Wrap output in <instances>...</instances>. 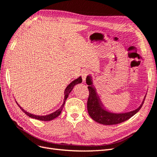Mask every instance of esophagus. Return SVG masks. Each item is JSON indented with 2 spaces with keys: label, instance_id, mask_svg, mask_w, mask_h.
<instances>
[{
  "label": "esophagus",
  "instance_id": "34e87169",
  "mask_svg": "<svg viewBox=\"0 0 157 157\" xmlns=\"http://www.w3.org/2000/svg\"><path fill=\"white\" fill-rule=\"evenodd\" d=\"M88 74H89V72H88V70H84V71H82V80H83L84 82L86 80V77H87Z\"/></svg>",
  "mask_w": 157,
  "mask_h": 157
}]
</instances>
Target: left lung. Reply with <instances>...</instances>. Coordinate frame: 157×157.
I'll return each instance as SVG.
<instances>
[{
  "instance_id": "1",
  "label": "left lung",
  "mask_w": 157,
  "mask_h": 157,
  "mask_svg": "<svg viewBox=\"0 0 157 157\" xmlns=\"http://www.w3.org/2000/svg\"><path fill=\"white\" fill-rule=\"evenodd\" d=\"M86 84L89 86H88V88L90 93L87 102L88 113L90 116L94 121L102 124V125H116V124L124 122L128 120V119H130L134 114H136L140 109H141L145 99V97L141 105L136 110L121 113H112L104 109L103 105H102L101 101H100L98 95L97 94L95 89L94 87H93V83L92 81H91V77L88 76L86 78Z\"/></svg>"
}]
</instances>
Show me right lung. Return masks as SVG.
<instances>
[{"instance_id": "1", "label": "right lung", "mask_w": 157, "mask_h": 157, "mask_svg": "<svg viewBox=\"0 0 157 157\" xmlns=\"http://www.w3.org/2000/svg\"><path fill=\"white\" fill-rule=\"evenodd\" d=\"M82 82V78H81V77H78V78L75 79V80H73V82L71 83H70L67 86V88H66V90H65V92H64V99H63V103L62 104V106L58 110H57L56 111H55V112H53L52 113H51V114H48V115H47V116H37V115H34V114H32V113H30L29 112H27L26 111H25L24 109H22V107H21L17 102V105L19 106V107L20 108V109L22 110V111L23 112L25 113V114H26L28 116H29L30 117H32V118H34V119H36V120H40V121H51L52 120H54V119L57 117L60 114L62 111V109H63V107L65 105V102H66L67 98L68 97V95L69 94H70V92L72 91L73 88H74V86L77 84H79V83H81Z\"/></svg>"}]
</instances>
